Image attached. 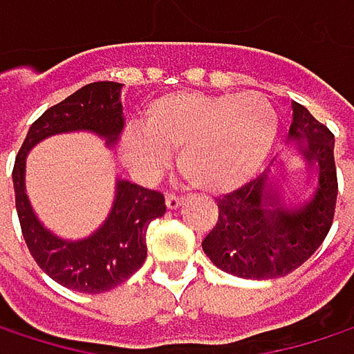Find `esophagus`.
<instances>
[{
	"label": "esophagus",
	"mask_w": 354,
	"mask_h": 354,
	"mask_svg": "<svg viewBox=\"0 0 354 354\" xmlns=\"http://www.w3.org/2000/svg\"><path fill=\"white\" fill-rule=\"evenodd\" d=\"M183 197H178L176 193H167L165 195V205H167V209H178L180 205H183Z\"/></svg>",
	"instance_id": "1"
}]
</instances>
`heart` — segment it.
<instances>
[{"label":"heart","mask_w":354,"mask_h":354,"mask_svg":"<svg viewBox=\"0 0 354 354\" xmlns=\"http://www.w3.org/2000/svg\"><path fill=\"white\" fill-rule=\"evenodd\" d=\"M140 132L123 140L130 167L155 174L165 165V153L178 151V169L191 187L226 193L264 163L277 136V115L256 92H183L155 102L142 117Z\"/></svg>","instance_id":"obj_1"}]
</instances>
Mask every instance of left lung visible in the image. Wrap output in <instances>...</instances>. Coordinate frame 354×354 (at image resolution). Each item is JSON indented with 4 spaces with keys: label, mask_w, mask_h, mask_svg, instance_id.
<instances>
[{
    "label": "left lung",
    "mask_w": 354,
    "mask_h": 354,
    "mask_svg": "<svg viewBox=\"0 0 354 354\" xmlns=\"http://www.w3.org/2000/svg\"><path fill=\"white\" fill-rule=\"evenodd\" d=\"M290 140L317 171L310 199L288 207L268 174L218 199V222L203 252L224 272L241 279H274L302 266L323 243L334 222L338 178L334 134L306 106L294 102Z\"/></svg>",
    "instance_id": "obj_1"
}]
</instances>
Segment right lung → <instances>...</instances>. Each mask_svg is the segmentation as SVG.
<instances>
[{
	"label": "right lung",
	"instance_id": "add662e5",
	"mask_svg": "<svg viewBox=\"0 0 354 354\" xmlns=\"http://www.w3.org/2000/svg\"><path fill=\"white\" fill-rule=\"evenodd\" d=\"M119 96L121 84L94 82L50 106L29 128L12 169L16 212L31 256L56 283L82 294L109 292L145 264L147 229L165 214V199L157 191L117 180L106 220L90 237L66 241L48 231L35 216L24 187V159L37 142L64 132H92L104 138L106 147H115L125 123Z\"/></svg>",
	"mask_w": 354,
	"mask_h": 354
}]
</instances>
